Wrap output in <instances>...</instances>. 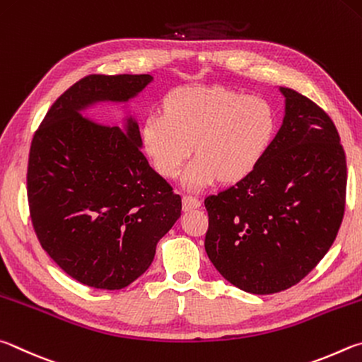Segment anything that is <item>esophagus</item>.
<instances>
[{"label": "esophagus", "instance_id": "esophagus-1", "mask_svg": "<svg viewBox=\"0 0 362 362\" xmlns=\"http://www.w3.org/2000/svg\"><path fill=\"white\" fill-rule=\"evenodd\" d=\"M200 206V200L192 197V195H185L182 197V210L189 211V210H195V208Z\"/></svg>", "mask_w": 362, "mask_h": 362}]
</instances>
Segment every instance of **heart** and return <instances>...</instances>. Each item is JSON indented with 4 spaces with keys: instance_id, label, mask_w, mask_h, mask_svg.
Wrapping results in <instances>:
<instances>
[{
    "instance_id": "obj_1",
    "label": "heart",
    "mask_w": 362,
    "mask_h": 362,
    "mask_svg": "<svg viewBox=\"0 0 362 362\" xmlns=\"http://www.w3.org/2000/svg\"><path fill=\"white\" fill-rule=\"evenodd\" d=\"M276 112L267 100L227 88L185 87L171 92L165 114L154 112L141 127V144L152 167L176 177L191 156L182 182L204 189L214 181L250 176L267 156L276 135Z\"/></svg>"
}]
</instances>
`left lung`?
Masks as SVG:
<instances>
[{"mask_svg": "<svg viewBox=\"0 0 362 362\" xmlns=\"http://www.w3.org/2000/svg\"><path fill=\"white\" fill-rule=\"evenodd\" d=\"M284 117L250 176L205 199V250L227 281L251 294L299 283L331 248L345 211L346 160L331 117L280 87Z\"/></svg>", "mask_w": 362, "mask_h": 362, "instance_id": "1", "label": "left lung"}]
</instances>
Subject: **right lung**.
<instances>
[{"label": "right lung", "mask_w": 362, "mask_h": 362, "mask_svg": "<svg viewBox=\"0 0 362 362\" xmlns=\"http://www.w3.org/2000/svg\"><path fill=\"white\" fill-rule=\"evenodd\" d=\"M152 81L87 76L50 106L31 141L27 187L37 240L86 286H129L181 216V197L143 156L136 119L127 116L120 129L82 117L97 103H129Z\"/></svg>", "instance_id": "1"}]
</instances>
